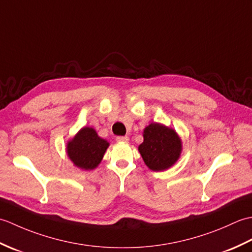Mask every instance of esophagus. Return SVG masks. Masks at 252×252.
<instances>
[{
  "mask_svg": "<svg viewBox=\"0 0 252 252\" xmlns=\"http://www.w3.org/2000/svg\"><path fill=\"white\" fill-rule=\"evenodd\" d=\"M116 140H117L118 142L127 143V142H129V137H127V136H117Z\"/></svg>",
  "mask_w": 252,
  "mask_h": 252,
  "instance_id": "34e87169",
  "label": "esophagus"
}]
</instances>
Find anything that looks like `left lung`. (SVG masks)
Instances as JSON below:
<instances>
[{
    "label": "left lung",
    "mask_w": 252,
    "mask_h": 252,
    "mask_svg": "<svg viewBox=\"0 0 252 252\" xmlns=\"http://www.w3.org/2000/svg\"><path fill=\"white\" fill-rule=\"evenodd\" d=\"M143 136L144 142L138 146V151L151 170H165L179 159L182 143L174 130L152 123L145 127Z\"/></svg>",
    "instance_id": "8db88e82"
}]
</instances>
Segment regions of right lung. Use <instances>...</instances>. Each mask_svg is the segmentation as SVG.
I'll return each mask as SVG.
<instances>
[{
  "label": "right lung",
  "mask_w": 252,
  "mask_h": 252,
  "mask_svg": "<svg viewBox=\"0 0 252 252\" xmlns=\"http://www.w3.org/2000/svg\"><path fill=\"white\" fill-rule=\"evenodd\" d=\"M108 146L109 143L100 138L92 127H83L68 143L67 153L78 168L92 170L101 161Z\"/></svg>",
  "instance_id": "add662e5"
}]
</instances>
